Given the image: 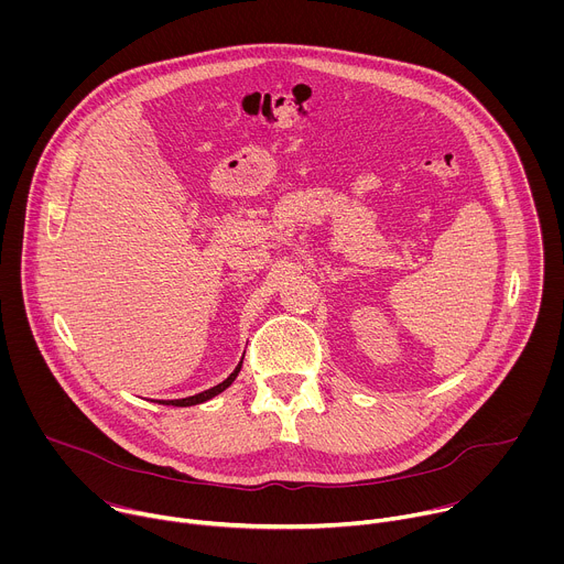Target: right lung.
Wrapping results in <instances>:
<instances>
[{"instance_id": "obj_1", "label": "right lung", "mask_w": 564, "mask_h": 564, "mask_svg": "<svg viewBox=\"0 0 564 564\" xmlns=\"http://www.w3.org/2000/svg\"><path fill=\"white\" fill-rule=\"evenodd\" d=\"M246 357V355H243ZM240 366H243V359L238 361V366L234 368V372L225 379V381H220L218 386H214V388H209V390H203V392H198V394H192V397H185V399H165L163 404L165 406H196V404H203V401H207V399H212V397H216V394H220L225 388H229L231 386V381L238 377V372H240Z\"/></svg>"}]
</instances>
